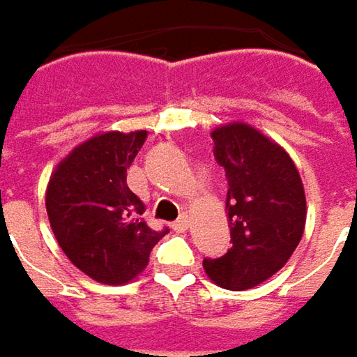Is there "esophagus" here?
Returning <instances> with one entry per match:
<instances>
[{"instance_id":"1","label":"esophagus","mask_w":357,"mask_h":357,"mask_svg":"<svg viewBox=\"0 0 357 357\" xmlns=\"http://www.w3.org/2000/svg\"><path fill=\"white\" fill-rule=\"evenodd\" d=\"M188 227H190V219H188V215H181L178 221H176V223L172 225V229H174V231H178V233H183V231H188Z\"/></svg>"}]
</instances>
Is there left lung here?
Here are the masks:
<instances>
[{"instance_id": "8db88e82", "label": "left lung", "mask_w": 357, "mask_h": 357, "mask_svg": "<svg viewBox=\"0 0 357 357\" xmlns=\"http://www.w3.org/2000/svg\"><path fill=\"white\" fill-rule=\"evenodd\" d=\"M213 154L225 167V199L233 247L203 268L217 287L249 290L289 263L306 225V195L289 152L245 122L211 132Z\"/></svg>"}]
</instances>
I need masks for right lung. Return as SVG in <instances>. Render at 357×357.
Returning <instances> with one entry per match:
<instances>
[{
	"label": "right lung",
	"instance_id": "1",
	"mask_svg": "<svg viewBox=\"0 0 357 357\" xmlns=\"http://www.w3.org/2000/svg\"><path fill=\"white\" fill-rule=\"evenodd\" d=\"M144 142L146 130L94 134L56 164L47 183L45 207L59 247L100 284L134 280L167 233L148 227L146 205L126 183Z\"/></svg>",
	"mask_w": 357,
	"mask_h": 357
}]
</instances>
